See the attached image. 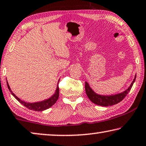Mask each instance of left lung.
I'll return each mask as SVG.
<instances>
[{"mask_svg": "<svg viewBox=\"0 0 146 146\" xmlns=\"http://www.w3.org/2000/svg\"><path fill=\"white\" fill-rule=\"evenodd\" d=\"M136 75L134 76V78L133 82L130 85V86L127 89H125L124 91L121 93H119L117 94H113V95H99L96 93V92L93 90L91 86H89L88 82H86V92L87 96L89 98L92 102L98 106H109L115 105L117 103L120 102L124 98L126 95L129 93V92L131 91V89L133 87L134 82H135Z\"/></svg>", "mask_w": 146, "mask_h": 146, "instance_id": "8db88e82", "label": "left lung"}]
</instances>
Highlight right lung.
I'll return each mask as SVG.
<instances>
[{
  "instance_id": "1",
  "label": "right lung",
  "mask_w": 146,
  "mask_h": 146,
  "mask_svg": "<svg viewBox=\"0 0 146 146\" xmlns=\"http://www.w3.org/2000/svg\"><path fill=\"white\" fill-rule=\"evenodd\" d=\"M6 83H7V86L9 89V91L11 93V94L14 96L15 99L18 100V102L21 103V104H23V106L27 108L28 109H30L31 110H34L36 111H42L44 110H46L50 108V107L53 106L55 103L57 102V100L59 98V86H58V84L57 86V88L55 89V91L53 95L51 96V97L47 98V99H45L44 100H42V101L39 102H27L24 101V100H22L20 99L19 98L17 97V96L15 95L14 93H13L12 91L11 90L10 87L9 86L8 81H6Z\"/></svg>"
}]
</instances>
